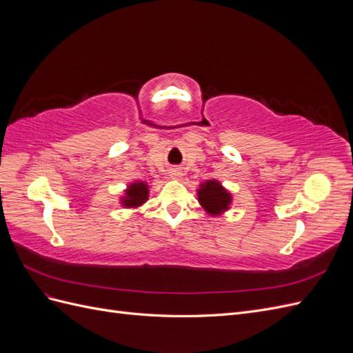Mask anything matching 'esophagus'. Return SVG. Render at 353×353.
Returning a JSON list of instances; mask_svg holds the SVG:
<instances>
[{
  "instance_id": "obj_1",
  "label": "esophagus",
  "mask_w": 353,
  "mask_h": 353,
  "mask_svg": "<svg viewBox=\"0 0 353 353\" xmlns=\"http://www.w3.org/2000/svg\"><path fill=\"white\" fill-rule=\"evenodd\" d=\"M170 178H174V179H178L181 175H183V172H181V169H178V168H175V169H170Z\"/></svg>"
}]
</instances>
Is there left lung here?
Listing matches in <instances>:
<instances>
[{
  "mask_svg": "<svg viewBox=\"0 0 353 353\" xmlns=\"http://www.w3.org/2000/svg\"><path fill=\"white\" fill-rule=\"evenodd\" d=\"M197 197L200 206L205 209L210 216H219L227 212L231 206V193L223 188L216 179H209L201 183L197 190Z\"/></svg>",
  "mask_w": 353,
  "mask_h": 353,
  "instance_id": "8db88e82",
  "label": "left lung"
}]
</instances>
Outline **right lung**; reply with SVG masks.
<instances>
[{
    "label": "right lung",
    "mask_w": 353,
    "mask_h": 353,
    "mask_svg": "<svg viewBox=\"0 0 353 353\" xmlns=\"http://www.w3.org/2000/svg\"><path fill=\"white\" fill-rule=\"evenodd\" d=\"M148 193H150V190H148L147 183H144V181H134L123 191V196L121 197L122 206L128 209L140 208L148 200Z\"/></svg>",
    "instance_id": "add662e5"
}]
</instances>
